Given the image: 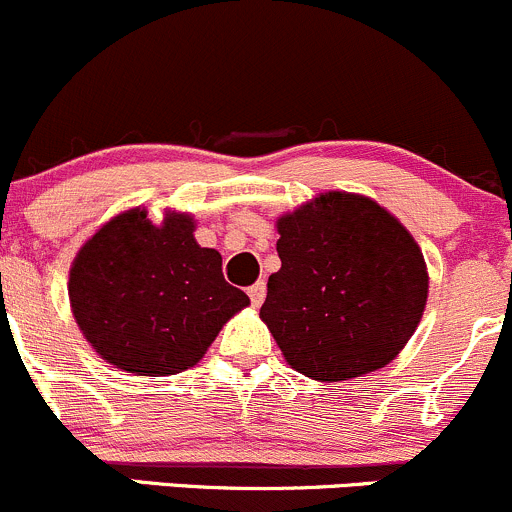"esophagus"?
<instances>
[{"instance_id": "1", "label": "esophagus", "mask_w": 512, "mask_h": 512, "mask_svg": "<svg viewBox=\"0 0 512 512\" xmlns=\"http://www.w3.org/2000/svg\"><path fill=\"white\" fill-rule=\"evenodd\" d=\"M265 292H267L265 282H255V285L247 289V294H250V299H252V304H255V307H260L262 299H265Z\"/></svg>"}]
</instances>
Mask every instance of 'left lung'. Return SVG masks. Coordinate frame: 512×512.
I'll list each match as a JSON object with an SVG mask.
<instances>
[{"instance_id":"left-lung-1","label":"left lung","mask_w":512,"mask_h":512,"mask_svg":"<svg viewBox=\"0 0 512 512\" xmlns=\"http://www.w3.org/2000/svg\"><path fill=\"white\" fill-rule=\"evenodd\" d=\"M282 267L262 322L287 364L347 381L394 361L428 299L423 252L399 218L359 193L329 190L277 218Z\"/></svg>"}]
</instances>
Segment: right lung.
Listing matches in <instances>:
<instances>
[{"mask_svg":"<svg viewBox=\"0 0 512 512\" xmlns=\"http://www.w3.org/2000/svg\"><path fill=\"white\" fill-rule=\"evenodd\" d=\"M69 302L91 349L136 376H170L198 364L227 319L250 304L227 285L223 257L195 240L190 213L153 223L131 208L76 252Z\"/></svg>","mask_w":512,"mask_h":512,"instance_id":"obj_1","label":"right lung"}]
</instances>
